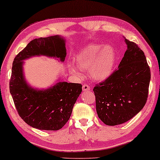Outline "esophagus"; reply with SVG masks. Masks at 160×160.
Masks as SVG:
<instances>
[{
  "label": "esophagus",
  "mask_w": 160,
  "mask_h": 160,
  "mask_svg": "<svg viewBox=\"0 0 160 160\" xmlns=\"http://www.w3.org/2000/svg\"><path fill=\"white\" fill-rule=\"evenodd\" d=\"M82 89H83V91H89V90H90V87H89L87 84H83Z\"/></svg>",
  "instance_id": "34e87169"
}]
</instances>
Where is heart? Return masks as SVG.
<instances>
[{
  "label": "heart",
  "mask_w": 160,
  "mask_h": 160,
  "mask_svg": "<svg viewBox=\"0 0 160 160\" xmlns=\"http://www.w3.org/2000/svg\"><path fill=\"white\" fill-rule=\"evenodd\" d=\"M117 53L114 48L110 45L92 44L87 46L76 54L73 62L78 69L87 71L89 69V76L95 81L101 82L108 78L114 68ZM72 73L80 75L79 71L69 65Z\"/></svg>",
  "instance_id": "heart-1"
}]
</instances>
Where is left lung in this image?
<instances>
[{"instance_id": "8db88e82", "label": "left lung", "mask_w": 160, "mask_h": 160, "mask_svg": "<svg viewBox=\"0 0 160 160\" xmlns=\"http://www.w3.org/2000/svg\"><path fill=\"white\" fill-rule=\"evenodd\" d=\"M124 41L128 49L118 68L93 89L98 117L109 126L130 120L148 98L151 72L145 54L136 43Z\"/></svg>"}]
</instances>
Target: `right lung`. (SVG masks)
Segmentation results:
<instances>
[{
  "instance_id": "1",
  "label": "right lung",
  "mask_w": 160,
  "mask_h": 160,
  "mask_svg": "<svg viewBox=\"0 0 160 160\" xmlns=\"http://www.w3.org/2000/svg\"><path fill=\"white\" fill-rule=\"evenodd\" d=\"M40 55L59 58L63 62L66 57L65 39L53 36L30 41L13 62L10 93L19 117L28 125L38 130H58L70 119L82 85L60 82L47 89L32 88L24 77L23 60Z\"/></svg>"
}]
</instances>
